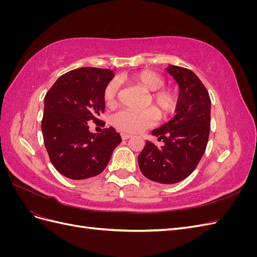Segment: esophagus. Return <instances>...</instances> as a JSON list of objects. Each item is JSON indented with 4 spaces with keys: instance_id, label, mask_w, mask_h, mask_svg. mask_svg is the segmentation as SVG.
Wrapping results in <instances>:
<instances>
[{
    "instance_id": "1",
    "label": "esophagus",
    "mask_w": 257,
    "mask_h": 257,
    "mask_svg": "<svg viewBox=\"0 0 257 257\" xmlns=\"http://www.w3.org/2000/svg\"><path fill=\"white\" fill-rule=\"evenodd\" d=\"M121 137H122L123 141H126V139H128V138L132 137V135L126 134V133H121Z\"/></svg>"
}]
</instances>
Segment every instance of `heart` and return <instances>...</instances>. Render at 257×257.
<instances>
[{
  "mask_svg": "<svg viewBox=\"0 0 257 257\" xmlns=\"http://www.w3.org/2000/svg\"><path fill=\"white\" fill-rule=\"evenodd\" d=\"M130 79L146 91L152 92L151 103L157 109L162 118L172 115L178 106V95L175 90L162 88L165 83L164 78L160 74L152 71H139L131 75ZM118 95V83L114 80L108 82L104 90V100L107 106L114 105ZM153 108L137 111L133 109H122L112 115V124L123 132L139 133L152 126L158 120V113Z\"/></svg>",
  "mask_w": 257,
  "mask_h": 257,
  "instance_id": "1",
  "label": "heart"
}]
</instances>
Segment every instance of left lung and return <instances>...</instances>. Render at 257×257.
Instances as JSON below:
<instances>
[{
    "label": "left lung",
    "instance_id": "8db88e82",
    "mask_svg": "<svg viewBox=\"0 0 257 257\" xmlns=\"http://www.w3.org/2000/svg\"><path fill=\"white\" fill-rule=\"evenodd\" d=\"M166 71L179 85L176 114L152 131L164 145L158 147L147 141L138 155V165L149 180L173 184L189 177L203 158L210 133L211 100L203 82L190 69L168 65Z\"/></svg>",
    "mask_w": 257,
    "mask_h": 257
}]
</instances>
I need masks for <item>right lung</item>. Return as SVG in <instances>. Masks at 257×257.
<instances>
[{
  "label": "right lung",
  "mask_w": 257,
  "mask_h": 257,
  "mask_svg": "<svg viewBox=\"0 0 257 257\" xmlns=\"http://www.w3.org/2000/svg\"><path fill=\"white\" fill-rule=\"evenodd\" d=\"M107 68L80 67L59 77L44 98L42 132L49 159L58 172L73 180L99 175L121 136L113 127L91 133L105 110L104 90L113 78Z\"/></svg>",
  "instance_id": "right-lung-1"
}]
</instances>
